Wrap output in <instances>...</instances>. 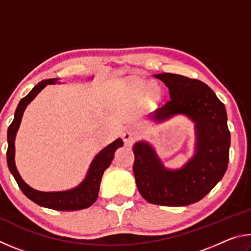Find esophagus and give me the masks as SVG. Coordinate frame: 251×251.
<instances>
[{
	"label": "esophagus",
	"mask_w": 251,
	"mask_h": 251,
	"mask_svg": "<svg viewBox=\"0 0 251 251\" xmlns=\"http://www.w3.org/2000/svg\"><path fill=\"white\" fill-rule=\"evenodd\" d=\"M123 139L127 145H131L136 139V131L133 128H127L125 133L123 134Z\"/></svg>",
	"instance_id": "34e87169"
}]
</instances>
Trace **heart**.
Wrapping results in <instances>:
<instances>
[{
	"label": "heart",
	"instance_id": "heart-1",
	"mask_svg": "<svg viewBox=\"0 0 251 251\" xmlns=\"http://www.w3.org/2000/svg\"><path fill=\"white\" fill-rule=\"evenodd\" d=\"M146 86H147V85L145 83H143V82H138V83H136V85H135L136 90L139 91V92L145 91ZM151 93H156V88H151Z\"/></svg>",
	"mask_w": 251,
	"mask_h": 251
}]
</instances>
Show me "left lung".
I'll list each match as a JSON object with an SVG mask.
<instances>
[{
    "label": "left lung",
    "mask_w": 251,
    "mask_h": 251,
    "mask_svg": "<svg viewBox=\"0 0 251 251\" xmlns=\"http://www.w3.org/2000/svg\"><path fill=\"white\" fill-rule=\"evenodd\" d=\"M168 87L171 100L157 109L152 120L164 121L185 114L196 123V155L178 171H167L147 143H136L133 172L145 201L161 206L197 202L222 179L228 167L230 133L225 105L201 80L164 73L155 75Z\"/></svg>",
    "instance_id": "obj_1"
}]
</instances>
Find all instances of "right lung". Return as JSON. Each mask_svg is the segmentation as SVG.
<instances>
[{
    "label": "right lung",
    "instance_id": "right-lung-1",
    "mask_svg": "<svg viewBox=\"0 0 251 251\" xmlns=\"http://www.w3.org/2000/svg\"><path fill=\"white\" fill-rule=\"evenodd\" d=\"M57 78H50L42 80L36 86H34L33 90L28 94L23 97L20 100L18 108L15 110L14 120L8 126L7 129V151L6 158L8 169L14 176L16 182L22 190L23 194L28 199H31L37 205L42 207L50 208L54 210H62V211H70V210H80L84 208L92 206L96 201L97 196L100 192V185L101 180V176L106 168H107L114 158V152L118 147L123 146V141L121 138L116 139L115 142L109 144L107 147H105L99 155H97L94 160L92 161L90 171L87 173V176L85 180L79 186L74 189L66 190V192H55V193H44L39 192L25 184L24 180L21 178L18 169L15 167L14 163V139L16 131L19 129V126L22 120L24 109L29 104V101L34 100L42 88L46 86L48 84H54Z\"/></svg>",
    "mask_w": 251,
    "mask_h": 251
}]
</instances>
